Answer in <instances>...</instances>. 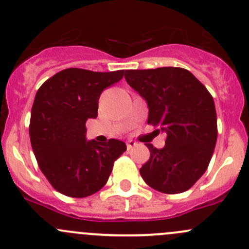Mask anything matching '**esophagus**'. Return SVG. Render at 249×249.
<instances>
[{
    "mask_svg": "<svg viewBox=\"0 0 249 249\" xmlns=\"http://www.w3.org/2000/svg\"><path fill=\"white\" fill-rule=\"evenodd\" d=\"M135 145H136V142H135V141H132V140H127L126 141L127 149H131V148L135 147Z\"/></svg>",
    "mask_w": 249,
    "mask_h": 249,
    "instance_id": "obj_1",
    "label": "esophagus"
}]
</instances>
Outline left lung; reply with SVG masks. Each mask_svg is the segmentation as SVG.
Segmentation results:
<instances>
[{
  "mask_svg": "<svg viewBox=\"0 0 249 249\" xmlns=\"http://www.w3.org/2000/svg\"><path fill=\"white\" fill-rule=\"evenodd\" d=\"M127 84L147 101L148 124L166 132L161 149L147 144L143 180L164 194L190 189L207 170L217 142L214 101L192 72L180 67L125 71Z\"/></svg>",
  "mask_w": 249,
  "mask_h": 249,
  "instance_id": "1",
  "label": "left lung"
}]
</instances>
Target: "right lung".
<instances>
[{
	"instance_id": "obj_1",
	"label": "right lung",
	"mask_w": 249,
	"mask_h": 249,
	"mask_svg": "<svg viewBox=\"0 0 249 249\" xmlns=\"http://www.w3.org/2000/svg\"><path fill=\"white\" fill-rule=\"evenodd\" d=\"M123 76L124 70L66 69L37 91L29 126L32 149L52 187L66 196L87 197L99 192L126 150L123 141L85 140V123L97 117L100 95Z\"/></svg>"
}]
</instances>
